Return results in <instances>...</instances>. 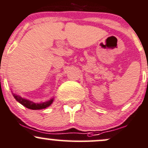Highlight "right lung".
Instances as JSON below:
<instances>
[{
  "instance_id": "add662e5",
  "label": "right lung",
  "mask_w": 148,
  "mask_h": 148,
  "mask_svg": "<svg viewBox=\"0 0 148 148\" xmlns=\"http://www.w3.org/2000/svg\"><path fill=\"white\" fill-rule=\"evenodd\" d=\"M16 100L18 102H19L21 104H22L23 106H25V108H28V109L31 110H40V109H44V108L48 107L49 106H51L53 101V99H51L49 101L45 102V103H34L31 101H29L28 100H25V99L22 98V97L18 96V95H13Z\"/></svg>"
}]
</instances>
